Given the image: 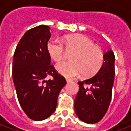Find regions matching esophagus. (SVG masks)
I'll return each mask as SVG.
<instances>
[{"instance_id":"esophagus-1","label":"esophagus","mask_w":131,"mask_h":131,"mask_svg":"<svg viewBox=\"0 0 131 131\" xmlns=\"http://www.w3.org/2000/svg\"><path fill=\"white\" fill-rule=\"evenodd\" d=\"M66 81H67V83H70V82H71V81H72L71 80L68 79H66Z\"/></svg>"}]
</instances>
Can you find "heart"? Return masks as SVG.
<instances>
[{
  "label": "heart",
  "mask_w": 131,
  "mask_h": 131,
  "mask_svg": "<svg viewBox=\"0 0 131 131\" xmlns=\"http://www.w3.org/2000/svg\"><path fill=\"white\" fill-rule=\"evenodd\" d=\"M63 41L67 50L74 52L71 55L72 61L60 62L56 65V69L60 74L67 78H74L82 73L85 77H90L101 68L104 54L91 38L81 34L69 35L64 38ZM47 50L52 59L57 62L66 57L65 49L56 39L48 42Z\"/></svg>",
  "instance_id": "b5f03b06"
}]
</instances>
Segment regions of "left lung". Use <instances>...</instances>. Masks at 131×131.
<instances>
[{"instance_id":"obj_1","label":"left lung","mask_w":131,"mask_h":131,"mask_svg":"<svg viewBox=\"0 0 131 131\" xmlns=\"http://www.w3.org/2000/svg\"><path fill=\"white\" fill-rule=\"evenodd\" d=\"M114 60V52L109 50L104 54V62L97 73L78 82L79 91L74 101V110L78 117L85 123H97L108 110L115 74Z\"/></svg>"}]
</instances>
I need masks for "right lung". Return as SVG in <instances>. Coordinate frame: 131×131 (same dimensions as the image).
<instances>
[{"label":"right lung","mask_w":131,"mask_h":131,"mask_svg":"<svg viewBox=\"0 0 131 131\" xmlns=\"http://www.w3.org/2000/svg\"><path fill=\"white\" fill-rule=\"evenodd\" d=\"M49 30L46 25L28 30L13 57V79L19 102L27 116L34 121L44 120L54 112L59 93L67 83L50 64L47 50L51 36ZM48 75L53 79L46 81Z\"/></svg>","instance_id":"add662e5"}]
</instances>
